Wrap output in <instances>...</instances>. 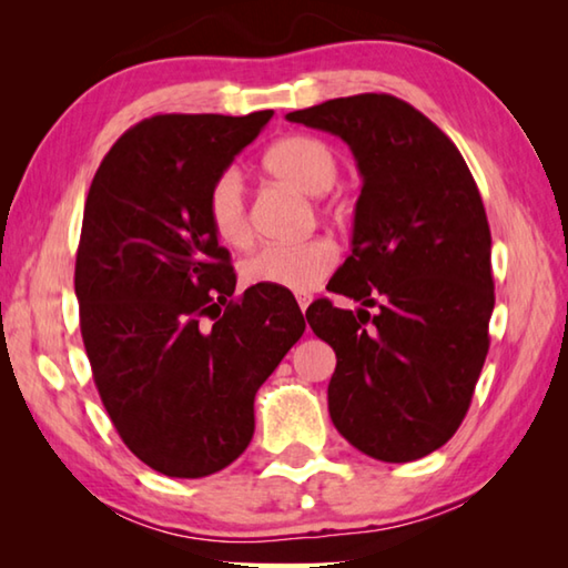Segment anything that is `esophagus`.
<instances>
[{"label":"esophagus","instance_id":"esophagus-1","mask_svg":"<svg viewBox=\"0 0 568 568\" xmlns=\"http://www.w3.org/2000/svg\"><path fill=\"white\" fill-rule=\"evenodd\" d=\"M295 297H297V305H301V311H305V307L313 303V295L311 293H297Z\"/></svg>","mask_w":568,"mask_h":568}]
</instances>
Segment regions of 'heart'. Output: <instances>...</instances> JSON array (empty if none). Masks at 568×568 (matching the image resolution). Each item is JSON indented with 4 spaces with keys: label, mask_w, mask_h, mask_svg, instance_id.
<instances>
[{
    "label": "heart",
    "mask_w": 568,
    "mask_h": 568,
    "mask_svg": "<svg viewBox=\"0 0 568 568\" xmlns=\"http://www.w3.org/2000/svg\"><path fill=\"white\" fill-rule=\"evenodd\" d=\"M263 170L273 180L303 195H325L338 180V155L313 134H287L263 152ZM207 220L220 243L245 247L253 237L247 215L243 178L237 170H223L207 190ZM335 265L331 240L311 237L293 245H263L240 265V275L250 285H273L285 291L307 293Z\"/></svg>",
    "instance_id": "obj_1"
}]
</instances>
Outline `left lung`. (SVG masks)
Instances as JSON below:
<instances>
[{
    "label": "left lung",
    "instance_id": "8db88e82",
    "mask_svg": "<svg viewBox=\"0 0 568 568\" xmlns=\"http://www.w3.org/2000/svg\"><path fill=\"white\" fill-rule=\"evenodd\" d=\"M351 148L363 178L351 255L307 307L335 351L333 426L386 464L434 454L456 434L488 353L491 230L458 148L393 94H353L287 112Z\"/></svg>",
    "mask_w": 568,
    "mask_h": 568
}]
</instances>
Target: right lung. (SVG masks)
Instances as JSON below:
<instances>
[{"mask_svg": "<svg viewBox=\"0 0 568 568\" xmlns=\"http://www.w3.org/2000/svg\"><path fill=\"white\" fill-rule=\"evenodd\" d=\"M271 118L142 120L104 155L84 203L74 293L94 386L124 446L172 478L243 454L257 388L305 331L285 287L235 297L207 220L213 180Z\"/></svg>", "mask_w": 568, "mask_h": 568, "instance_id": "1", "label": "right lung"}]
</instances>
